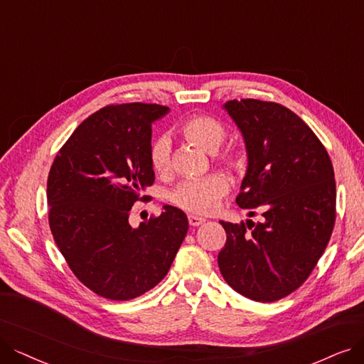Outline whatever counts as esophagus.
<instances>
[{"mask_svg":"<svg viewBox=\"0 0 364 364\" xmlns=\"http://www.w3.org/2000/svg\"><path fill=\"white\" fill-rule=\"evenodd\" d=\"M188 221H190V225L198 227V225H201L203 223H205L206 220H205V218H201V216H197V215H190V216H188Z\"/></svg>","mask_w":364,"mask_h":364,"instance_id":"1","label":"esophagus"}]
</instances>
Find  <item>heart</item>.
I'll list each match as a JSON object with an SVG mask.
<instances>
[{"label": "heart", "instance_id": "b5f03b06", "mask_svg": "<svg viewBox=\"0 0 364 364\" xmlns=\"http://www.w3.org/2000/svg\"><path fill=\"white\" fill-rule=\"evenodd\" d=\"M182 136L206 152H216L227 139V127L209 114H193L181 125ZM149 161L154 171L159 176H167L173 167L171 141L167 136L156 137L149 148ZM220 161L236 173H243L248 167V155L239 148H227L221 152ZM228 191V182L223 174H210L208 178L185 181L178 185L170 194L173 205L178 208L198 213H212L218 201Z\"/></svg>", "mask_w": 364, "mask_h": 364}]
</instances>
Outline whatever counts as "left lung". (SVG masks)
<instances>
[{
  "label": "left lung",
  "instance_id": "obj_1",
  "mask_svg": "<svg viewBox=\"0 0 364 364\" xmlns=\"http://www.w3.org/2000/svg\"><path fill=\"white\" fill-rule=\"evenodd\" d=\"M248 171L236 203L263 223L231 224L218 266L225 282L255 301H276L309 278L336 221V182L324 144L300 116L273 101L231 100Z\"/></svg>",
  "mask_w": 364,
  "mask_h": 364
}]
</instances>
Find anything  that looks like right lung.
Wrapping results in <instances>:
<instances>
[{
    "label": "right lung",
    "instance_id": "1",
    "mask_svg": "<svg viewBox=\"0 0 364 364\" xmlns=\"http://www.w3.org/2000/svg\"><path fill=\"white\" fill-rule=\"evenodd\" d=\"M159 105H110L88 116L58 151L48 178L49 227L76 278L110 300L136 299L167 274L188 231L173 206L133 228L137 201L155 182L149 161Z\"/></svg>",
    "mask_w": 364,
    "mask_h": 364
}]
</instances>
